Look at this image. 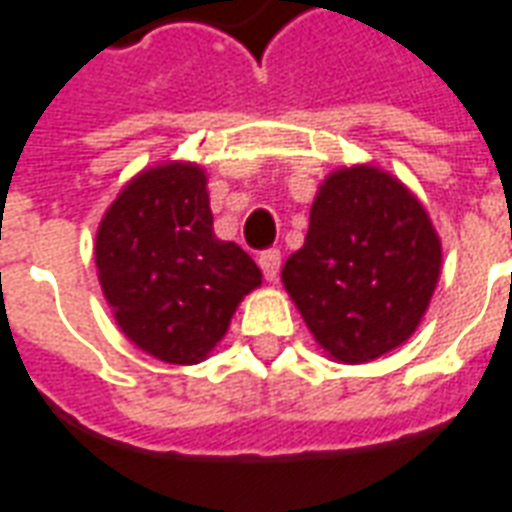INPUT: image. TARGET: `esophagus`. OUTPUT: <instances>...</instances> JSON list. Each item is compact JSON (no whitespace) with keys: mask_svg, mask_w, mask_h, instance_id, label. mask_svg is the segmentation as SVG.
I'll return each mask as SVG.
<instances>
[{"mask_svg":"<svg viewBox=\"0 0 512 512\" xmlns=\"http://www.w3.org/2000/svg\"><path fill=\"white\" fill-rule=\"evenodd\" d=\"M259 267L267 281H275V278H278V272H281V251H278V248H270V251L261 253Z\"/></svg>","mask_w":512,"mask_h":512,"instance_id":"34e87169","label":"esophagus"}]
</instances>
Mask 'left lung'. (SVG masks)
I'll use <instances>...</instances> for the list:
<instances>
[{
    "label": "left lung",
    "mask_w": 512,
    "mask_h": 512,
    "mask_svg": "<svg viewBox=\"0 0 512 512\" xmlns=\"http://www.w3.org/2000/svg\"><path fill=\"white\" fill-rule=\"evenodd\" d=\"M442 270V242L412 190L376 166L338 169L311 207L283 286L335 363H371L412 338Z\"/></svg>",
    "instance_id": "8db88e82"
}]
</instances>
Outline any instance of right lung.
<instances>
[{
    "label": "right lung",
    "instance_id": "1",
    "mask_svg": "<svg viewBox=\"0 0 512 512\" xmlns=\"http://www.w3.org/2000/svg\"><path fill=\"white\" fill-rule=\"evenodd\" d=\"M100 289L119 330L171 365L201 363L261 270L212 231L207 174L169 160L130 179L95 237Z\"/></svg>",
    "mask_w": 512,
    "mask_h": 512
}]
</instances>
